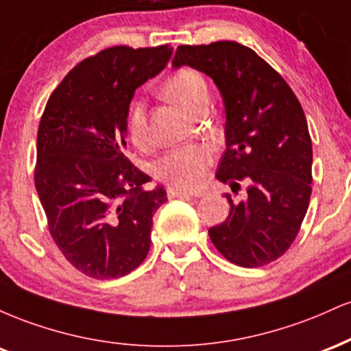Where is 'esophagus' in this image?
Returning <instances> with one entry per match:
<instances>
[{"mask_svg": "<svg viewBox=\"0 0 351 351\" xmlns=\"http://www.w3.org/2000/svg\"><path fill=\"white\" fill-rule=\"evenodd\" d=\"M167 195H168V198H170V199H173V198H189V196H193L191 193L184 191V189H181V188H175V186H168Z\"/></svg>", "mask_w": 351, "mask_h": 351, "instance_id": "34e87169", "label": "esophagus"}]
</instances>
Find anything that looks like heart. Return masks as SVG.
<instances>
[{
	"instance_id": "b5f03b06",
	"label": "heart",
	"mask_w": 351,
	"mask_h": 351,
	"mask_svg": "<svg viewBox=\"0 0 351 351\" xmlns=\"http://www.w3.org/2000/svg\"><path fill=\"white\" fill-rule=\"evenodd\" d=\"M163 94L184 108L196 114L208 104L206 80L198 71L180 69L165 82ZM128 134L136 147L143 148L150 143L147 107L142 100H135L128 110ZM213 162L211 150L204 145H189L175 148L156 163V175L167 183L181 189H195L206 178Z\"/></svg>"
}]
</instances>
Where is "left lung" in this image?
<instances>
[{
    "instance_id": "8db88e82",
    "label": "left lung",
    "mask_w": 351,
    "mask_h": 351,
    "mask_svg": "<svg viewBox=\"0 0 351 351\" xmlns=\"http://www.w3.org/2000/svg\"><path fill=\"white\" fill-rule=\"evenodd\" d=\"M171 66H189L213 79L226 114L216 178L247 198L229 201V216L209 228L229 263L261 267L291 247L312 195V140L299 99L252 49L234 41L180 46Z\"/></svg>"
}]
</instances>
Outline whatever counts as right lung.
Returning <instances> with one entry per match:
<instances>
[{
  "instance_id": "1",
  "label": "right lung",
  "mask_w": 351,
  "mask_h": 351,
  "mask_svg": "<svg viewBox=\"0 0 351 351\" xmlns=\"http://www.w3.org/2000/svg\"><path fill=\"white\" fill-rule=\"evenodd\" d=\"M171 46H115L84 59L52 92L38 130L34 183L49 232L92 279L130 274L147 257L163 186L127 158L135 90L167 67Z\"/></svg>"
}]
</instances>
